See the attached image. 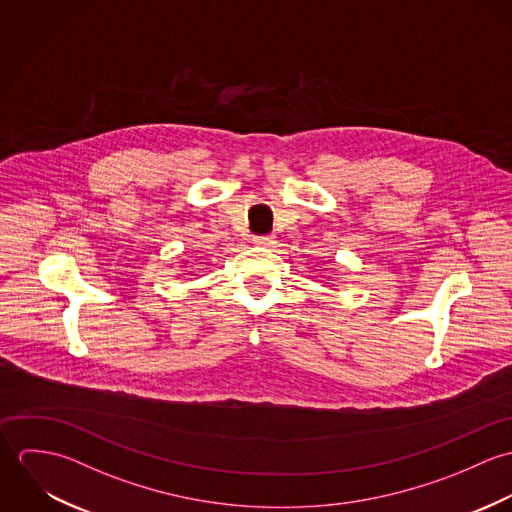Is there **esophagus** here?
<instances>
[{"mask_svg": "<svg viewBox=\"0 0 512 512\" xmlns=\"http://www.w3.org/2000/svg\"><path fill=\"white\" fill-rule=\"evenodd\" d=\"M254 244L256 246H272L274 244V236H256Z\"/></svg>", "mask_w": 512, "mask_h": 512, "instance_id": "34e87169", "label": "esophagus"}]
</instances>
